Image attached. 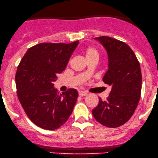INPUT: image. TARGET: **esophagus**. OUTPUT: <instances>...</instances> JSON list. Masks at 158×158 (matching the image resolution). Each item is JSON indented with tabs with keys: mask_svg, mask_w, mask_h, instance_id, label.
<instances>
[{
	"mask_svg": "<svg viewBox=\"0 0 158 158\" xmlns=\"http://www.w3.org/2000/svg\"><path fill=\"white\" fill-rule=\"evenodd\" d=\"M78 94L80 96H86V95H87V93L84 92V91H79Z\"/></svg>",
	"mask_w": 158,
	"mask_h": 158,
	"instance_id": "esophagus-1",
	"label": "esophagus"
}]
</instances>
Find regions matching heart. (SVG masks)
Wrapping results in <instances>:
<instances>
[{"label": "heart", "mask_w": 158, "mask_h": 158, "mask_svg": "<svg viewBox=\"0 0 158 158\" xmlns=\"http://www.w3.org/2000/svg\"><path fill=\"white\" fill-rule=\"evenodd\" d=\"M84 52L86 59L93 58V57H97V58H99V51H98L96 47H93V46H88V47H86L84 49Z\"/></svg>", "instance_id": "obj_1"}]
</instances>
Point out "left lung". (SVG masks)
<instances>
[{
  "label": "left lung",
  "instance_id": "8db88e82",
  "mask_svg": "<svg viewBox=\"0 0 158 158\" xmlns=\"http://www.w3.org/2000/svg\"><path fill=\"white\" fill-rule=\"evenodd\" d=\"M95 39L108 53V70L102 80L111 89L106 101L99 98L92 113L102 125L115 128L128 121L138 106L142 89L140 65L132 49L124 42L108 36Z\"/></svg>",
  "mask_w": 158,
  "mask_h": 158
}]
</instances>
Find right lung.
<instances>
[{"label":"right lung","mask_w":158,"mask_h":158,"mask_svg":"<svg viewBox=\"0 0 158 158\" xmlns=\"http://www.w3.org/2000/svg\"><path fill=\"white\" fill-rule=\"evenodd\" d=\"M79 40L71 44L41 43L27 50L17 68V96L25 114L44 130L58 129L72 114L78 93H57L53 83L63 72Z\"/></svg>","instance_id":"1"}]
</instances>
